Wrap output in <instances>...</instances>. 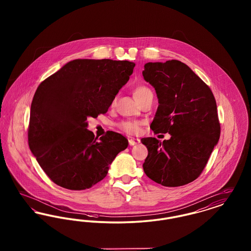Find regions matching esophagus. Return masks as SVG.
Instances as JSON below:
<instances>
[{"instance_id": "esophagus-1", "label": "esophagus", "mask_w": 251, "mask_h": 251, "mask_svg": "<svg viewBox=\"0 0 251 251\" xmlns=\"http://www.w3.org/2000/svg\"><path fill=\"white\" fill-rule=\"evenodd\" d=\"M139 142H140V140H139V139H136V138H130V139H129L130 146H134V145H136V144H138Z\"/></svg>"}]
</instances>
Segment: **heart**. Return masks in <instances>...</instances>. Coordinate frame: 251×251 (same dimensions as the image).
I'll list each match as a JSON object with an SVG mask.
<instances>
[{
  "mask_svg": "<svg viewBox=\"0 0 251 251\" xmlns=\"http://www.w3.org/2000/svg\"><path fill=\"white\" fill-rule=\"evenodd\" d=\"M133 97L134 99L140 102L141 100H143L144 99L147 97V96L151 95L152 94L151 89L145 85H138L136 86L134 89H133ZM115 104V101H113L112 105ZM141 126H142V122L139 121V120H123V121H120L119 123V128L120 130H122L129 134H134V133H137L138 131H140L141 129Z\"/></svg>",
  "mask_w": 251,
  "mask_h": 251,
  "instance_id": "obj_1",
  "label": "heart"
}]
</instances>
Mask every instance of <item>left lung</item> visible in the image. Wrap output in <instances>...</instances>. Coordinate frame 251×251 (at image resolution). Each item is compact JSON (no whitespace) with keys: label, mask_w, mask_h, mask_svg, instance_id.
Here are the masks:
<instances>
[{"label":"left lung","mask_w":251,"mask_h":251,"mask_svg":"<svg viewBox=\"0 0 251 251\" xmlns=\"http://www.w3.org/2000/svg\"><path fill=\"white\" fill-rule=\"evenodd\" d=\"M144 79L156 90L159 106L151 125L171 137L161 142L142 138L149 154L146 175L157 183L177 187L199 178L220 136V123L211 88L184 63H147Z\"/></svg>","instance_id":"left-lung-1"}]
</instances>
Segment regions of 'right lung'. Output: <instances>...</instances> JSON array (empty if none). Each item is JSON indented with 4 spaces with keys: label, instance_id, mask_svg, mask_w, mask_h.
<instances>
[{
    "label": "right lung",
    "instance_id": "1",
    "mask_svg": "<svg viewBox=\"0 0 251 251\" xmlns=\"http://www.w3.org/2000/svg\"><path fill=\"white\" fill-rule=\"evenodd\" d=\"M135 64L112 59H76L41 82L33 98L28 143L55 184L84 190L104 179L111 163L128 147L120 133L97 140L87 118L105 114Z\"/></svg>",
    "mask_w": 251,
    "mask_h": 251
}]
</instances>
